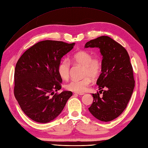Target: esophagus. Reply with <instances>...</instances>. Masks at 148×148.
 <instances>
[{
	"label": "esophagus",
	"mask_w": 148,
	"mask_h": 148,
	"mask_svg": "<svg viewBox=\"0 0 148 148\" xmlns=\"http://www.w3.org/2000/svg\"><path fill=\"white\" fill-rule=\"evenodd\" d=\"M75 94H77V95H83L84 94V93H81V92H76L75 93Z\"/></svg>",
	"instance_id": "esophagus-1"
}]
</instances>
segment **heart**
<instances>
[{
  "instance_id": "obj_1",
  "label": "heart",
  "mask_w": 148,
  "mask_h": 148,
  "mask_svg": "<svg viewBox=\"0 0 148 148\" xmlns=\"http://www.w3.org/2000/svg\"><path fill=\"white\" fill-rule=\"evenodd\" d=\"M69 60L72 64L82 66L84 77L81 79H72L65 84V88L74 92H84L88 88L93 79L98 77L102 72V64L100 58L93 57L92 53L87 51H77L72 55ZM68 60L64 59L58 65V73L62 79H67L70 76L71 65Z\"/></svg>"
}]
</instances>
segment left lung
I'll return each instance as SVG.
<instances>
[{"label": "left lung", "mask_w": 148, "mask_h": 148, "mask_svg": "<svg viewBox=\"0 0 148 148\" xmlns=\"http://www.w3.org/2000/svg\"><path fill=\"white\" fill-rule=\"evenodd\" d=\"M84 47L99 48L103 56L102 73L97 81L101 90L99 92L103 94H92L94 100L89 111L100 121H112L126 109L135 86L129 55L120 44L108 36L91 40Z\"/></svg>", "instance_id": "1"}]
</instances>
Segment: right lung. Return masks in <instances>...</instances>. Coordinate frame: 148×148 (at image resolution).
I'll use <instances>...</instances> for the list:
<instances>
[{
    "label": "right lung",
    "instance_id": "obj_1",
    "mask_svg": "<svg viewBox=\"0 0 148 148\" xmlns=\"http://www.w3.org/2000/svg\"><path fill=\"white\" fill-rule=\"evenodd\" d=\"M74 45L42 40L28 49L18 60L14 71V97L22 111L32 120L46 123L55 119L72 95L70 91L54 92L62 88L58 65Z\"/></svg>",
    "mask_w": 148,
    "mask_h": 148
}]
</instances>
